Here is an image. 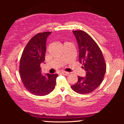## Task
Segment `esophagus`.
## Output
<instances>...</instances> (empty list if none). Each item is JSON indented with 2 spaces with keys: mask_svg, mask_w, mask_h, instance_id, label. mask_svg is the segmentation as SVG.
Listing matches in <instances>:
<instances>
[{
  "mask_svg": "<svg viewBox=\"0 0 124 124\" xmlns=\"http://www.w3.org/2000/svg\"><path fill=\"white\" fill-rule=\"evenodd\" d=\"M61 73H62V74H63V75H69V72H65V71H62V72H61Z\"/></svg>",
  "mask_w": 124,
  "mask_h": 124,
  "instance_id": "esophagus-1",
  "label": "esophagus"
}]
</instances>
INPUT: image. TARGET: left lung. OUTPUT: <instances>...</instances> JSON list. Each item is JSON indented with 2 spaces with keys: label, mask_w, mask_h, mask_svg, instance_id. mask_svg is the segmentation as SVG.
<instances>
[{
  "label": "left lung",
  "mask_w": 124,
  "mask_h": 124,
  "mask_svg": "<svg viewBox=\"0 0 124 124\" xmlns=\"http://www.w3.org/2000/svg\"><path fill=\"white\" fill-rule=\"evenodd\" d=\"M79 49V62L86 72L85 78L78 76V81L71 86L76 93L85 94L96 89L103 82L106 63L102 51L91 37L83 30L73 31Z\"/></svg>",
  "instance_id": "obj_1"
}]
</instances>
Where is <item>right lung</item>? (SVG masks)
I'll return each instance as SVG.
<instances>
[{"instance_id": "add662e5", "label": "right lung", "mask_w": 124, "mask_h": 124, "mask_svg": "<svg viewBox=\"0 0 124 124\" xmlns=\"http://www.w3.org/2000/svg\"><path fill=\"white\" fill-rule=\"evenodd\" d=\"M51 32H39L30 39L24 49L20 62L21 79L30 93L45 96L55 89L58 74L41 75L40 64L44 62L46 40Z\"/></svg>"}]
</instances>
